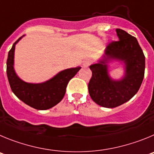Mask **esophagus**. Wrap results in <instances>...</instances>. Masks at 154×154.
Segmentation results:
<instances>
[{"label":"esophagus","mask_w":154,"mask_h":154,"mask_svg":"<svg viewBox=\"0 0 154 154\" xmlns=\"http://www.w3.org/2000/svg\"><path fill=\"white\" fill-rule=\"evenodd\" d=\"M91 64V60H85L84 62H83V66H84V67H89Z\"/></svg>","instance_id":"1"}]
</instances>
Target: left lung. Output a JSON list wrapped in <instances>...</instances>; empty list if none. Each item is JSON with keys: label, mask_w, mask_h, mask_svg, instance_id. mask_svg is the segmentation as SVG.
I'll return each mask as SVG.
<instances>
[{"label": "left lung", "mask_w": 154, "mask_h": 154, "mask_svg": "<svg viewBox=\"0 0 154 154\" xmlns=\"http://www.w3.org/2000/svg\"><path fill=\"white\" fill-rule=\"evenodd\" d=\"M116 32L119 41L108 44L98 63L90 66V96L98 105L107 108L130 100L139 91L144 77L145 57L137 38L121 29H116ZM112 60L125 64V75L120 80H114L109 74L108 63Z\"/></svg>", "instance_id": "1"}]
</instances>
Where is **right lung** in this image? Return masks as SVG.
<instances>
[{
    "instance_id": "right-lung-1",
    "label": "right lung",
    "mask_w": 154,
    "mask_h": 154,
    "mask_svg": "<svg viewBox=\"0 0 154 154\" xmlns=\"http://www.w3.org/2000/svg\"><path fill=\"white\" fill-rule=\"evenodd\" d=\"M24 35L20 37L8 52L7 60V75L11 91L20 100L28 106L44 110L60 103L66 93V88L71 78L77 74L80 67L61 70L54 77L40 84L23 81L17 75L14 67L16 44Z\"/></svg>"
}]
</instances>
